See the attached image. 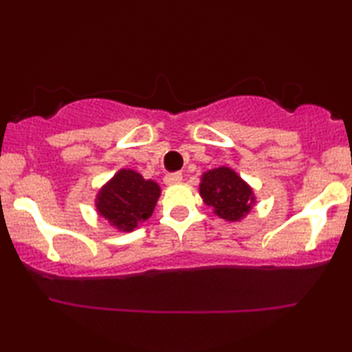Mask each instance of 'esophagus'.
<instances>
[{
  "label": "esophagus",
  "instance_id": "1",
  "mask_svg": "<svg viewBox=\"0 0 352 352\" xmlns=\"http://www.w3.org/2000/svg\"><path fill=\"white\" fill-rule=\"evenodd\" d=\"M182 181L181 173H171V175L165 176V184H177Z\"/></svg>",
  "mask_w": 352,
  "mask_h": 352
}]
</instances>
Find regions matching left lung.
I'll return each instance as SVG.
<instances>
[{
	"mask_svg": "<svg viewBox=\"0 0 352 352\" xmlns=\"http://www.w3.org/2000/svg\"><path fill=\"white\" fill-rule=\"evenodd\" d=\"M200 195L214 214L226 221H240L252 211L253 189L228 166H219L201 175Z\"/></svg>",
	"mask_w": 352,
	"mask_h": 352,
	"instance_id": "obj_1",
	"label": "left lung"
}]
</instances>
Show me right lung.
Here are the masks:
<instances>
[{"label":"right lung","mask_w":352,"mask_h":352,"mask_svg":"<svg viewBox=\"0 0 352 352\" xmlns=\"http://www.w3.org/2000/svg\"><path fill=\"white\" fill-rule=\"evenodd\" d=\"M160 186L134 170H120L96 197L98 213L123 232H131L151 218Z\"/></svg>","instance_id":"right-lung-1"}]
</instances>
